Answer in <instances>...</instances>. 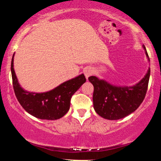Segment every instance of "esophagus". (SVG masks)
<instances>
[{
    "mask_svg": "<svg viewBox=\"0 0 161 161\" xmlns=\"http://www.w3.org/2000/svg\"><path fill=\"white\" fill-rule=\"evenodd\" d=\"M93 70H92V68H86V69L84 70L85 76V77H86L87 79H88L89 76H91V75L93 74Z\"/></svg>",
    "mask_w": 161,
    "mask_h": 161,
    "instance_id": "esophagus-1",
    "label": "esophagus"
}]
</instances>
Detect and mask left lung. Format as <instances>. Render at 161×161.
Wrapping results in <instances>:
<instances>
[{
    "label": "left lung",
    "mask_w": 161,
    "mask_h": 161,
    "mask_svg": "<svg viewBox=\"0 0 161 161\" xmlns=\"http://www.w3.org/2000/svg\"><path fill=\"white\" fill-rule=\"evenodd\" d=\"M143 48L149 61L145 46ZM149 76L150 68L144 77L132 86H119L95 76H90L88 80L94 87V110L101 117L108 120L121 119L131 114L144 99Z\"/></svg>",
    "instance_id": "left-lung-1"
}]
</instances>
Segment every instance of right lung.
I'll list each match as a JSON object with an SVG mask.
<instances>
[{"label": "right lung", "mask_w": 161, "mask_h": 161, "mask_svg": "<svg viewBox=\"0 0 161 161\" xmlns=\"http://www.w3.org/2000/svg\"><path fill=\"white\" fill-rule=\"evenodd\" d=\"M14 53L11 63L12 83L16 97L23 109L40 119L57 120L64 116L70 109L72 96L86 82L85 75H79L44 93L29 92L19 84L14 69Z\"/></svg>", "instance_id": "obj_1"}]
</instances>
